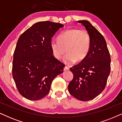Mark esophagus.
Returning a JSON list of instances; mask_svg holds the SVG:
<instances>
[{
  "mask_svg": "<svg viewBox=\"0 0 122 122\" xmlns=\"http://www.w3.org/2000/svg\"><path fill=\"white\" fill-rule=\"evenodd\" d=\"M69 70V68L68 67V66H65L64 68V71H67Z\"/></svg>",
  "mask_w": 122,
  "mask_h": 122,
  "instance_id": "34e87169",
  "label": "esophagus"
}]
</instances>
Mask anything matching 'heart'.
<instances>
[{
	"label": "heart",
	"mask_w": 122,
	"mask_h": 122,
	"mask_svg": "<svg viewBox=\"0 0 122 122\" xmlns=\"http://www.w3.org/2000/svg\"><path fill=\"white\" fill-rule=\"evenodd\" d=\"M91 36L86 30L73 28L63 32L58 38V41H51V48L53 56L61 59L66 52L64 62L71 65L76 61H83L91 48Z\"/></svg>",
	"instance_id": "heart-1"
}]
</instances>
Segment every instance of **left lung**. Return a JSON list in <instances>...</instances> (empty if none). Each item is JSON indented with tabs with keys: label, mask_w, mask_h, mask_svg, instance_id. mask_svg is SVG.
<instances>
[{
	"label": "left lung",
	"mask_w": 122,
	"mask_h": 122,
	"mask_svg": "<svg viewBox=\"0 0 122 122\" xmlns=\"http://www.w3.org/2000/svg\"><path fill=\"white\" fill-rule=\"evenodd\" d=\"M81 23L91 36V45L83 61L71 68L73 78L68 85L71 95L78 100L88 101L102 92L111 71V56L104 38L88 21Z\"/></svg>",
	"instance_id": "obj_1"
}]
</instances>
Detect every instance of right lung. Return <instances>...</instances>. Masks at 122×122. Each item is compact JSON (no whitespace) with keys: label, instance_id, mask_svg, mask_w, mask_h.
<instances>
[{"label":"right lung","instance_id":"1","mask_svg":"<svg viewBox=\"0 0 122 122\" xmlns=\"http://www.w3.org/2000/svg\"><path fill=\"white\" fill-rule=\"evenodd\" d=\"M64 25L49 21L35 23L20 36L13 55V77L21 96L30 101L42 99L51 81L65 66L53 56L51 38Z\"/></svg>","mask_w":122,"mask_h":122}]
</instances>
